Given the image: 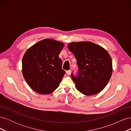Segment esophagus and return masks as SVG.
Instances as JSON below:
<instances>
[{"label":"esophagus","mask_w":131,"mask_h":131,"mask_svg":"<svg viewBox=\"0 0 131 131\" xmlns=\"http://www.w3.org/2000/svg\"><path fill=\"white\" fill-rule=\"evenodd\" d=\"M66 74L68 75H69L71 74V71L70 70H67V71H66Z\"/></svg>","instance_id":"obj_1"}]
</instances>
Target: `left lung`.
Here are the masks:
<instances>
[{
    "instance_id": "obj_1",
    "label": "left lung",
    "mask_w": 131,
    "mask_h": 131,
    "mask_svg": "<svg viewBox=\"0 0 131 131\" xmlns=\"http://www.w3.org/2000/svg\"><path fill=\"white\" fill-rule=\"evenodd\" d=\"M67 46L77 61L78 74L77 77L71 74L77 89L86 96L100 92L108 84L113 72L109 53L90 41L71 42Z\"/></svg>"
}]
</instances>
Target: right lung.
I'll use <instances>...</instances> for the list:
<instances>
[{"label": "right lung", "mask_w": 131, "mask_h": 131, "mask_svg": "<svg viewBox=\"0 0 131 131\" xmlns=\"http://www.w3.org/2000/svg\"><path fill=\"white\" fill-rule=\"evenodd\" d=\"M64 43L45 39L25 52L22 58V73L26 81L35 92L50 94L59 85L65 74L59 54Z\"/></svg>", "instance_id": "add662e5"}]
</instances>
